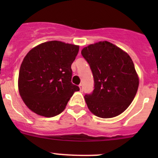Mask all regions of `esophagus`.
Segmentation results:
<instances>
[{
	"mask_svg": "<svg viewBox=\"0 0 158 158\" xmlns=\"http://www.w3.org/2000/svg\"><path fill=\"white\" fill-rule=\"evenodd\" d=\"M79 89H80L81 92H82V91H83V85H82V84H80V85H79Z\"/></svg>",
	"mask_w": 158,
	"mask_h": 158,
	"instance_id": "1",
	"label": "esophagus"
}]
</instances>
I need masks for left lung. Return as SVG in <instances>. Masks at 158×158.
<instances>
[{
  "label": "left lung",
  "instance_id": "obj_1",
  "mask_svg": "<svg viewBox=\"0 0 158 158\" xmlns=\"http://www.w3.org/2000/svg\"><path fill=\"white\" fill-rule=\"evenodd\" d=\"M92 69L95 89L84 96L89 111L102 118L119 115L135 98L139 78L130 56L108 41H99L81 51Z\"/></svg>",
  "mask_w": 158,
  "mask_h": 158
}]
</instances>
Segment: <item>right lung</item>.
<instances>
[{
	"label": "right lung",
	"mask_w": 158,
	"mask_h": 158,
	"mask_svg": "<svg viewBox=\"0 0 158 158\" xmlns=\"http://www.w3.org/2000/svg\"><path fill=\"white\" fill-rule=\"evenodd\" d=\"M79 46L57 40L31 49L23 59L18 90L28 109L44 117H54L66 109L79 86L71 82V65Z\"/></svg>",
	"instance_id": "obj_1"
}]
</instances>
